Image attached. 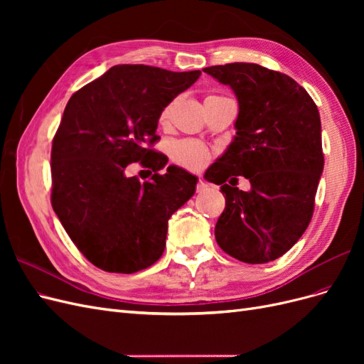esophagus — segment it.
Here are the masks:
<instances>
[{
  "label": "esophagus",
  "mask_w": 364,
  "mask_h": 364,
  "mask_svg": "<svg viewBox=\"0 0 364 364\" xmlns=\"http://www.w3.org/2000/svg\"><path fill=\"white\" fill-rule=\"evenodd\" d=\"M206 190H208V183H206L203 179H200L199 182H197V191L203 193V191H206Z\"/></svg>",
  "instance_id": "34e87169"
}]
</instances>
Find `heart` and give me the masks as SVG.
Instances as JSON below:
<instances>
[{"label":"heart","instance_id":"heart-1","mask_svg":"<svg viewBox=\"0 0 364 364\" xmlns=\"http://www.w3.org/2000/svg\"><path fill=\"white\" fill-rule=\"evenodd\" d=\"M170 115V106L164 107L161 112V123H165ZM171 156L173 159L183 165L186 168L191 170H199L209 159V150L200 144V142L193 141V139H183L176 142L171 149Z\"/></svg>","mask_w":364,"mask_h":364}]
</instances>
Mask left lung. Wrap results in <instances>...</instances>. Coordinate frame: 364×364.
I'll use <instances>...</instances> for the list:
<instances>
[{
  "instance_id": "8db88e82",
  "label": "left lung",
  "mask_w": 364,
  "mask_h": 364,
  "mask_svg": "<svg viewBox=\"0 0 364 364\" xmlns=\"http://www.w3.org/2000/svg\"><path fill=\"white\" fill-rule=\"evenodd\" d=\"M203 73L228 85L238 102L235 136L205 173L226 199L215 240L243 262L273 261L294 246L313 217L323 171L321 115L299 83L261 65L235 62ZM238 175L250 179L249 192L235 186Z\"/></svg>"
}]
</instances>
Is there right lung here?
Instances as JSON below:
<instances>
[{
  "label": "right lung",
  "instance_id": "obj_1",
  "mask_svg": "<svg viewBox=\"0 0 364 364\" xmlns=\"http://www.w3.org/2000/svg\"><path fill=\"white\" fill-rule=\"evenodd\" d=\"M147 65H117L73 94L51 150V205L94 266L135 273L165 249L168 220L196 193L197 176L149 149L164 107L199 79ZM141 161L156 171L141 184L125 176Z\"/></svg>",
  "mask_w": 364,
  "mask_h": 364
}]
</instances>
